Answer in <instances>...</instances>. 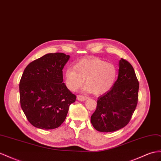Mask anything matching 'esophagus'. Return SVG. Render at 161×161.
Instances as JSON below:
<instances>
[{
    "label": "esophagus",
    "instance_id": "esophagus-1",
    "mask_svg": "<svg viewBox=\"0 0 161 161\" xmlns=\"http://www.w3.org/2000/svg\"><path fill=\"white\" fill-rule=\"evenodd\" d=\"M77 99L78 101H84L85 100L87 99V97L83 96V95H78L77 97Z\"/></svg>",
    "mask_w": 161,
    "mask_h": 161
}]
</instances>
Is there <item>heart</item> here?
Here are the masks:
<instances>
[{
  "label": "heart",
  "mask_w": 161,
  "mask_h": 161,
  "mask_svg": "<svg viewBox=\"0 0 161 161\" xmlns=\"http://www.w3.org/2000/svg\"><path fill=\"white\" fill-rule=\"evenodd\" d=\"M117 77L114 64L98 58L82 59L74 67H68L64 73V84L72 92L79 90L86 80V91L95 94H105L112 88Z\"/></svg>",
  "instance_id": "1"
}]
</instances>
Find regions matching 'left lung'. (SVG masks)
Here are the masks:
<instances>
[{
	"mask_svg": "<svg viewBox=\"0 0 161 161\" xmlns=\"http://www.w3.org/2000/svg\"><path fill=\"white\" fill-rule=\"evenodd\" d=\"M138 91L139 81L133 67L121 58L117 80L109 91L98 98L97 109L90 119L94 129L108 133L126 126L137 107Z\"/></svg>",
	"mask_w": 161,
	"mask_h": 161,
	"instance_id": "obj_1",
	"label": "left lung"
}]
</instances>
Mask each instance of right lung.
Masks as SVG:
<instances>
[{"mask_svg":"<svg viewBox=\"0 0 161 161\" xmlns=\"http://www.w3.org/2000/svg\"><path fill=\"white\" fill-rule=\"evenodd\" d=\"M70 56L50 53L32 61L19 81L20 104L28 120L35 127L49 130L64 121L69 106L75 101L63 83V69Z\"/></svg>","mask_w":161,"mask_h":161,"instance_id":"obj_1","label":"right lung"}]
</instances>
